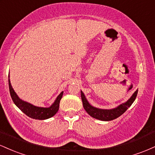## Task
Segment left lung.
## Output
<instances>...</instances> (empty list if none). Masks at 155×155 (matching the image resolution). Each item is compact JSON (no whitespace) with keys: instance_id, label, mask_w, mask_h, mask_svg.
Instances as JSON below:
<instances>
[{"instance_id":"8db88e82","label":"left lung","mask_w":155,"mask_h":155,"mask_svg":"<svg viewBox=\"0 0 155 155\" xmlns=\"http://www.w3.org/2000/svg\"><path fill=\"white\" fill-rule=\"evenodd\" d=\"M137 94H138V90L133 94L132 96L126 102L119 105L116 108H111V109H103V108H98L92 106L87 100L82 91H81V97L84 108L90 116L101 121H111L120 117L127 111V108L136 100Z\"/></svg>"}]
</instances>
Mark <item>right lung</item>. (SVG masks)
<instances>
[{
	"label": "right lung",
	"instance_id": "1",
	"mask_svg": "<svg viewBox=\"0 0 155 155\" xmlns=\"http://www.w3.org/2000/svg\"><path fill=\"white\" fill-rule=\"evenodd\" d=\"M8 87H9V92L12 101L15 103L16 106L22 111L23 113L25 114L27 116L31 117L32 119L39 120H47V119L51 118L56 114L57 112L59 110L60 101L61 100L63 95V91L60 92L59 95L55 99L54 102L49 107H38V106H34V105L22 101L19 97L17 93L15 92L12 84H11L9 76H8Z\"/></svg>",
	"mask_w": 155,
	"mask_h": 155
}]
</instances>
